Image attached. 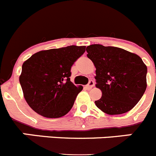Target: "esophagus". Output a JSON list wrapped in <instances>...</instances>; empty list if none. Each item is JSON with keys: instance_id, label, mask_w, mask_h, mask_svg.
<instances>
[{"instance_id": "obj_1", "label": "esophagus", "mask_w": 156, "mask_h": 156, "mask_svg": "<svg viewBox=\"0 0 156 156\" xmlns=\"http://www.w3.org/2000/svg\"><path fill=\"white\" fill-rule=\"evenodd\" d=\"M94 86V81L90 80L89 81V83H88V84L86 86V87H87V89L90 90V89H91Z\"/></svg>"}]
</instances>
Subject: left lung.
<instances>
[{"mask_svg":"<svg viewBox=\"0 0 156 156\" xmlns=\"http://www.w3.org/2000/svg\"><path fill=\"white\" fill-rule=\"evenodd\" d=\"M87 57L96 68V87L102 92L95 101L108 115L127 112L137 104L147 87V66L136 54L115 47L92 44Z\"/></svg>","mask_w":156,"mask_h":156,"instance_id":"1","label":"left lung"}]
</instances>
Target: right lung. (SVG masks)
I'll return each instance as SVG.
<instances>
[{"mask_svg":"<svg viewBox=\"0 0 156 156\" xmlns=\"http://www.w3.org/2000/svg\"><path fill=\"white\" fill-rule=\"evenodd\" d=\"M85 46L41 51L23 64L19 82L32 109L47 118L68 113L83 87L70 81L71 67L85 52Z\"/></svg>","mask_w":156,"mask_h":156,"instance_id":"add662e5","label":"right lung"}]
</instances>
